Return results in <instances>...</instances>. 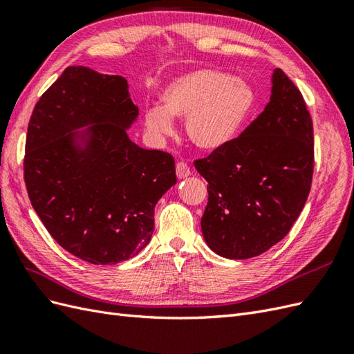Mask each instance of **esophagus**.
Listing matches in <instances>:
<instances>
[{"instance_id": "34e87169", "label": "esophagus", "mask_w": 354, "mask_h": 354, "mask_svg": "<svg viewBox=\"0 0 354 354\" xmlns=\"http://www.w3.org/2000/svg\"><path fill=\"white\" fill-rule=\"evenodd\" d=\"M189 175H192V170H189V166L187 165V162L185 161H178L176 162V176L179 179H183V178H187Z\"/></svg>"}]
</instances>
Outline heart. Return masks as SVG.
Instances as JSON below:
<instances>
[{
	"instance_id": "b5f03b06",
	"label": "heart",
	"mask_w": 354,
	"mask_h": 354,
	"mask_svg": "<svg viewBox=\"0 0 354 354\" xmlns=\"http://www.w3.org/2000/svg\"><path fill=\"white\" fill-rule=\"evenodd\" d=\"M161 100L162 107H151L145 113L148 130L170 134L171 116L187 118L188 138L202 149L232 142L257 107V94L247 80L214 68L189 71L171 80Z\"/></svg>"
}]
</instances>
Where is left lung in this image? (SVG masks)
I'll return each mask as SVG.
<instances>
[{"label": "left lung", "instance_id": "obj_1", "mask_svg": "<svg viewBox=\"0 0 354 354\" xmlns=\"http://www.w3.org/2000/svg\"><path fill=\"white\" fill-rule=\"evenodd\" d=\"M265 111L238 138L197 158L207 180L202 233L225 259L263 254L292 229L310 194L314 133L301 91L281 68Z\"/></svg>", "mask_w": 354, "mask_h": 354}]
</instances>
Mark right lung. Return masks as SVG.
Returning <instances> with one entry per match:
<instances>
[{
	"mask_svg": "<svg viewBox=\"0 0 354 354\" xmlns=\"http://www.w3.org/2000/svg\"><path fill=\"white\" fill-rule=\"evenodd\" d=\"M139 109L127 80L67 67L34 106L24 179L34 211L59 245L93 265H115L147 247L153 207L176 184L169 152L142 149L127 129ZM90 127L85 150L74 147Z\"/></svg>",
	"mask_w": 354,
	"mask_h": 354,
	"instance_id": "right-lung-1",
	"label": "right lung"
}]
</instances>
